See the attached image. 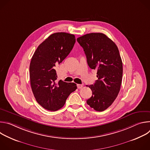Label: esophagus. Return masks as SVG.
I'll return each mask as SVG.
<instances>
[{
    "label": "esophagus",
    "instance_id": "34e87169",
    "mask_svg": "<svg viewBox=\"0 0 150 150\" xmlns=\"http://www.w3.org/2000/svg\"><path fill=\"white\" fill-rule=\"evenodd\" d=\"M77 87L78 89H81L83 87V85L81 84H77Z\"/></svg>",
    "mask_w": 150,
    "mask_h": 150
}]
</instances>
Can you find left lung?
I'll list each match as a JSON object with an SVG mask.
<instances>
[{
	"instance_id": "8db88e82",
	"label": "left lung",
	"mask_w": 150,
	"mask_h": 150,
	"mask_svg": "<svg viewBox=\"0 0 150 150\" xmlns=\"http://www.w3.org/2000/svg\"><path fill=\"white\" fill-rule=\"evenodd\" d=\"M76 40L83 49L89 67L97 70L98 79L89 86L93 94L87 103L95 110L103 112L112 105L120 89L123 66L118 48L103 33L87 34Z\"/></svg>"
}]
</instances>
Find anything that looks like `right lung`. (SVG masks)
<instances>
[{
	"instance_id": "1",
	"label": "right lung",
	"mask_w": 150,
	"mask_h": 150,
	"mask_svg": "<svg viewBox=\"0 0 150 150\" xmlns=\"http://www.w3.org/2000/svg\"><path fill=\"white\" fill-rule=\"evenodd\" d=\"M75 37L67 33L51 34L34 52L30 65L31 89L37 103L45 109L56 111L65 104L76 84L62 80L57 82L55 68L69 54Z\"/></svg>"
}]
</instances>
